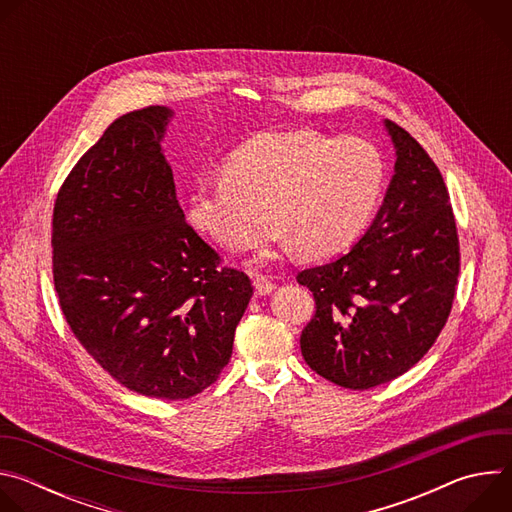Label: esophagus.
Returning <instances> with one entry per match:
<instances>
[{
  "mask_svg": "<svg viewBox=\"0 0 512 512\" xmlns=\"http://www.w3.org/2000/svg\"><path fill=\"white\" fill-rule=\"evenodd\" d=\"M273 289H275V283H273L269 277L257 275V279H255V291H257V296H269Z\"/></svg>",
  "mask_w": 512,
  "mask_h": 512,
  "instance_id": "1",
  "label": "esophagus"
}]
</instances>
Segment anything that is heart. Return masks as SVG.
I'll use <instances>...</instances> for the list:
<instances>
[{
  "mask_svg": "<svg viewBox=\"0 0 512 512\" xmlns=\"http://www.w3.org/2000/svg\"><path fill=\"white\" fill-rule=\"evenodd\" d=\"M221 180L196 186L184 200L192 231L225 251L251 247L271 218L257 255L294 243L302 255H330L348 247L379 204L387 166L371 139L326 137L312 129L265 131L218 168Z\"/></svg>",
  "mask_w": 512,
  "mask_h": 512,
  "instance_id": "heart-1",
  "label": "heart"
}]
</instances>
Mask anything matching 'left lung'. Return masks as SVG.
<instances>
[{
  "mask_svg": "<svg viewBox=\"0 0 512 512\" xmlns=\"http://www.w3.org/2000/svg\"><path fill=\"white\" fill-rule=\"evenodd\" d=\"M395 174L375 221L338 259L304 269L316 314L300 346L310 369L354 391L397 379L448 322L460 247L444 178L421 145L385 121Z\"/></svg>",
  "mask_w": 512,
  "mask_h": 512,
  "instance_id": "1",
  "label": "left lung"
}]
</instances>
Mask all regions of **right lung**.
I'll use <instances>...</instances> for the list:
<instances>
[{
	"instance_id": "obj_1",
	"label": "right lung",
	"mask_w": 512,
	"mask_h": 512,
	"mask_svg": "<svg viewBox=\"0 0 512 512\" xmlns=\"http://www.w3.org/2000/svg\"><path fill=\"white\" fill-rule=\"evenodd\" d=\"M174 111L115 119L64 180L52 216L62 314L123 387L166 401L210 387L229 364L251 279L218 267L184 221L162 141Z\"/></svg>"
}]
</instances>
